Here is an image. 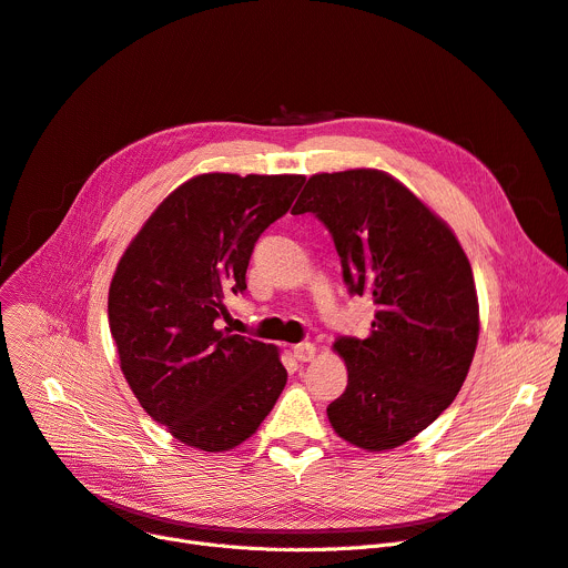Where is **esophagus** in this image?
Instances as JSON below:
<instances>
[{"instance_id":"34e87169","label":"esophagus","mask_w":568,"mask_h":568,"mask_svg":"<svg viewBox=\"0 0 568 568\" xmlns=\"http://www.w3.org/2000/svg\"><path fill=\"white\" fill-rule=\"evenodd\" d=\"M292 352H294V359L296 362L306 364V362H311L313 356H315V345L313 343H300V345L292 347Z\"/></svg>"}]
</instances>
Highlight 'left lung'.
<instances>
[{
    "mask_svg": "<svg viewBox=\"0 0 568 568\" xmlns=\"http://www.w3.org/2000/svg\"><path fill=\"white\" fill-rule=\"evenodd\" d=\"M329 230L349 294L375 304L368 338L341 336L347 386L326 414L366 452L396 449L454 403L479 341V302L456 234L379 170L313 174L292 214Z\"/></svg>",
    "mask_w": 568,
    "mask_h": 568,
    "instance_id": "left-lung-1",
    "label": "left lung"
}]
</instances>
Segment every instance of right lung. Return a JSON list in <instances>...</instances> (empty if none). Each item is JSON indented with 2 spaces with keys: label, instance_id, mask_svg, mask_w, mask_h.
<instances>
[{
  "label": "right lung",
  "instance_id": "right-lung-1",
  "mask_svg": "<svg viewBox=\"0 0 568 568\" xmlns=\"http://www.w3.org/2000/svg\"><path fill=\"white\" fill-rule=\"evenodd\" d=\"M302 174H197L172 191L116 264L108 294L119 364L144 412L200 452H230L276 405L274 345L219 329L246 290L260 234L287 214Z\"/></svg>",
  "mask_w": 568,
  "mask_h": 568
}]
</instances>
